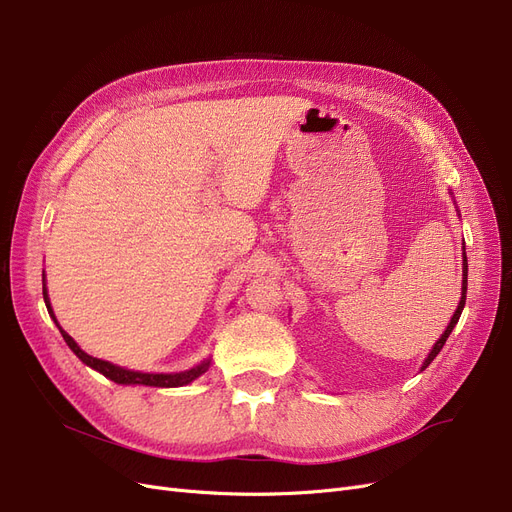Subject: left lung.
Returning <instances> with one entry per match:
<instances>
[{"mask_svg": "<svg viewBox=\"0 0 512 512\" xmlns=\"http://www.w3.org/2000/svg\"><path fill=\"white\" fill-rule=\"evenodd\" d=\"M466 276H469V263H466V255H462V297H460V303H458V307H456V311H454V316H452V320H450V324H448V328L443 330V335L439 337V341L433 345V349H431V353L427 355V360H425V364H422V370H425L435 358H437V353L441 351V347L446 345V341H448V337H450V332L454 330V326L458 324V320H460V314H462V309H464V301H466Z\"/></svg>", "mask_w": 512, "mask_h": 512, "instance_id": "obj_1", "label": "left lung"}]
</instances>
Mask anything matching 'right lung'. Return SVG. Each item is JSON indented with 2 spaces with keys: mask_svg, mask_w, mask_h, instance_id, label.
Listing matches in <instances>:
<instances>
[{
  "mask_svg": "<svg viewBox=\"0 0 512 512\" xmlns=\"http://www.w3.org/2000/svg\"><path fill=\"white\" fill-rule=\"evenodd\" d=\"M43 301H46V307L50 311V316L54 318L56 322V316L52 311V305H50V297H48V288H46V274H43ZM56 326L60 328V324L56 322ZM60 335L62 339L66 341V345H69L73 349V353L77 355V358L87 364L90 368L98 370L100 374H104L106 379L115 381L119 385H146V387H184L188 383H192L194 379H198V376L205 374L209 370V364L211 360H205L198 366L190 368V370H184V372H175V374H150V372H136V370H127V368H121V366H115L110 362H104V360H98L94 358V355H87L75 341L73 337L69 335V332H64L60 328Z\"/></svg>",
  "mask_w": 512,
  "mask_h": 512,
  "instance_id": "right-lung-1",
  "label": "right lung"
}]
</instances>
